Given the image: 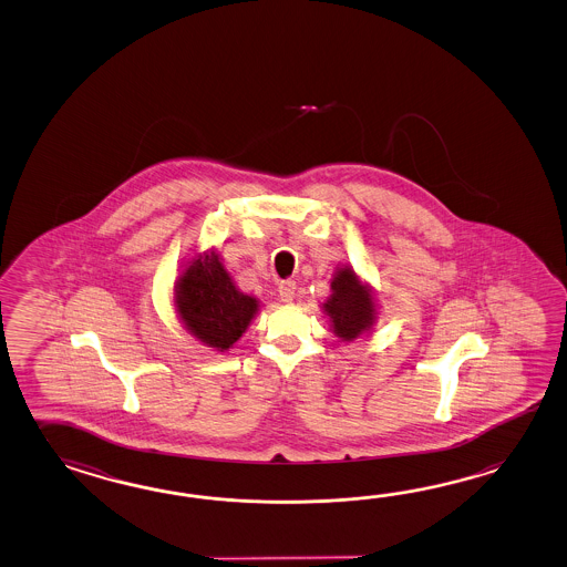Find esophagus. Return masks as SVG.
<instances>
[{
    "instance_id": "34e87169",
    "label": "esophagus",
    "mask_w": 567,
    "mask_h": 567,
    "mask_svg": "<svg viewBox=\"0 0 567 567\" xmlns=\"http://www.w3.org/2000/svg\"><path fill=\"white\" fill-rule=\"evenodd\" d=\"M295 280H282L280 285H278V295H280V301L290 302L295 299Z\"/></svg>"
}]
</instances>
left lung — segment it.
<instances>
[{"label":"left lung","instance_id":"1","mask_svg":"<svg viewBox=\"0 0 567 567\" xmlns=\"http://www.w3.org/2000/svg\"><path fill=\"white\" fill-rule=\"evenodd\" d=\"M323 311L341 341L358 340L377 323V299L372 289L353 272L352 266L338 268Z\"/></svg>","mask_w":567,"mask_h":567}]
</instances>
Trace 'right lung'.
Returning a JSON list of instances; mask_svg holds the SVG:
<instances>
[{
    "instance_id": "obj_1",
    "label": "right lung",
    "mask_w": 567,
    "mask_h": 567,
    "mask_svg": "<svg viewBox=\"0 0 567 567\" xmlns=\"http://www.w3.org/2000/svg\"><path fill=\"white\" fill-rule=\"evenodd\" d=\"M175 309L190 336L226 352L246 333L258 301L234 285L219 254L207 250L197 254L176 280Z\"/></svg>"
}]
</instances>
